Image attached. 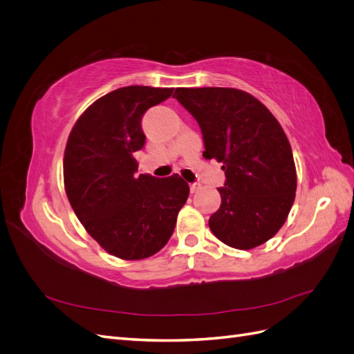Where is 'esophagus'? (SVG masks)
<instances>
[{"label": "esophagus", "instance_id": "esophagus-1", "mask_svg": "<svg viewBox=\"0 0 354 354\" xmlns=\"http://www.w3.org/2000/svg\"><path fill=\"white\" fill-rule=\"evenodd\" d=\"M201 189V185L198 183H192L190 185V194H196V192Z\"/></svg>", "mask_w": 354, "mask_h": 354}]
</instances>
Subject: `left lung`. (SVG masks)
Segmentation results:
<instances>
[{"label": "left lung", "mask_w": 354, "mask_h": 354, "mask_svg": "<svg viewBox=\"0 0 354 354\" xmlns=\"http://www.w3.org/2000/svg\"><path fill=\"white\" fill-rule=\"evenodd\" d=\"M174 97L195 118L203 158L223 162L226 181L209 229L229 246L251 250L277 233L291 209L297 174L281 124L251 94L236 88H177Z\"/></svg>", "instance_id": "8db88e82"}]
</instances>
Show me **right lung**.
Here are the masks:
<instances>
[{
    "mask_svg": "<svg viewBox=\"0 0 354 354\" xmlns=\"http://www.w3.org/2000/svg\"><path fill=\"white\" fill-rule=\"evenodd\" d=\"M174 88L130 85L95 100L73 125L63 177L71 205L91 238L122 260L162 250L189 196L180 176H137L134 152L145 146V112Z\"/></svg>",
    "mask_w": 354,
    "mask_h": 354,
    "instance_id": "1",
    "label": "right lung"
}]
</instances>
